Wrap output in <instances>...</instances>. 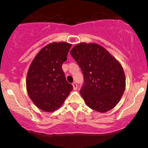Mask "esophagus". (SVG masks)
Wrapping results in <instances>:
<instances>
[{
  "label": "esophagus",
  "instance_id": "34e87169",
  "mask_svg": "<svg viewBox=\"0 0 148 148\" xmlns=\"http://www.w3.org/2000/svg\"><path fill=\"white\" fill-rule=\"evenodd\" d=\"M72 86H73V88H74V90H77V88H78V86L77 84H76V82H74L72 84Z\"/></svg>",
  "mask_w": 148,
  "mask_h": 148
}]
</instances>
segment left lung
I'll return each instance as SVG.
<instances>
[{"instance_id": "left-lung-1", "label": "left lung", "mask_w": 148, "mask_h": 148, "mask_svg": "<svg viewBox=\"0 0 148 148\" xmlns=\"http://www.w3.org/2000/svg\"><path fill=\"white\" fill-rule=\"evenodd\" d=\"M70 53L84 74L80 93L86 104L101 113L114 108L125 89V75L121 64L97 44L80 43Z\"/></svg>"}]
</instances>
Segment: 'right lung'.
<instances>
[{"mask_svg":"<svg viewBox=\"0 0 148 148\" xmlns=\"http://www.w3.org/2000/svg\"><path fill=\"white\" fill-rule=\"evenodd\" d=\"M71 47L67 42L49 44L40 50L30 64L26 77L27 91L42 111H56L72 90V85L67 81L62 69Z\"/></svg>","mask_w":148,"mask_h":148,"instance_id":"right-lung-1","label":"right lung"}]
</instances>
